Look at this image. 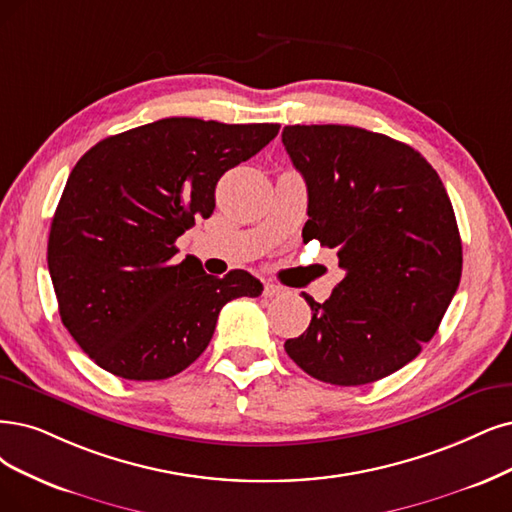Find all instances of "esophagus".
Here are the masks:
<instances>
[{
	"label": "esophagus",
	"mask_w": 512,
	"mask_h": 512,
	"mask_svg": "<svg viewBox=\"0 0 512 512\" xmlns=\"http://www.w3.org/2000/svg\"><path fill=\"white\" fill-rule=\"evenodd\" d=\"M280 295H285V287H280V285H268L263 287V297H280Z\"/></svg>",
	"instance_id": "obj_1"
}]
</instances>
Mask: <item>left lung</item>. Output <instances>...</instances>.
<instances>
[{"label": "left lung", "mask_w": 512, "mask_h": 512, "mask_svg": "<svg viewBox=\"0 0 512 512\" xmlns=\"http://www.w3.org/2000/svg\"><path fill=\"white\" fill-rule=\"evenodd\" d=\"M308 185L306 242L337 249L344 280L285 350L308 375L363 386L399 371L437 333L458 291L462 240L445 185L413 147L339 124L285 126Z\"/></svg>", "instance_id": "left-lung-1"}]
</instances>
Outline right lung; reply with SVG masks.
I'll use <instances>...</instances> for the list:
<instances>
[{
    "label": "right lung",
    "instance_id": "add662e5",
    "mask_svg": "<svg viewBox=\"0 0 512 512\" xmlns=\"http://www.w3.org/2000/svg\"><path fill=\"white\" fill-rule=\"evenodd\" d=\"M278 128L164 118L99 141L73 166L48 270L63 325L101 369L135 382L173 377L206 350L227 301L261 295L249 272L217 278L173 257L177 238L213 215L225 170Z\"/></svg>",
    "mask_w": 512,
    "mask_h": 512
}]
</instances>
